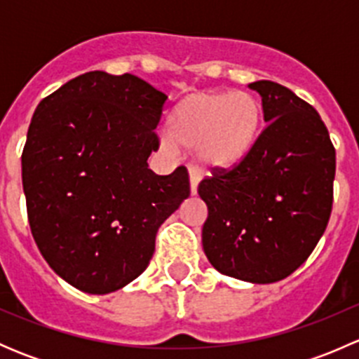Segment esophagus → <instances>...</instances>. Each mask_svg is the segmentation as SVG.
Masks as SVG:
<instances>
[{"label": "esophagus", "instance_id": "34e87169", "mask_svg": "<svg viewBox=\"0 0 359 359\" xmlns=\"http://www.w3.org/2000/svg\"><path fill=\"white\" fill-rule=\"evenodd\" d=\"M198 184H200V177H198L196 172H193V170H191L189 172V189H191V194H193V196H196L198 194Z\"/></svg>", "mask_w": 359, "mask_h": 359}]
</instances>
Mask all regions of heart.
I'll return each instance as SVG.
<instances>
[{"label": "heart", "mask_w": 359, "mask_h": 359, "mask_svg": "<svg viewBox=\"0 0 359 359\" xmlns=\"http://www.w3.org/2000/svg\"><path fill=\"white\" fill-rule=\"evenodd\" d=\"M264 109L248 92H198L180 100L168 116L173 144L194 147L205 173H227L243 165L262 132Z\"/></svg>", "instance_id": "heart-1"}]
</instances>
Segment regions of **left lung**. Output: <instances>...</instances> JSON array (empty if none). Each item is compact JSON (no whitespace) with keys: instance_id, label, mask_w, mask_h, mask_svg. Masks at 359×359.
Returning <instances> with one entry per match:
<instances>
[{"instance_id":"obj_1","label":"left lung","mask_w":359,"mask_h":359,"mask_svg":"<svg viewBox=\"0 0 359 359\" xmlns=\"http://www.w3.org/2000/svg\"><path fill=\"white\" fill-rule=\"evenodd\" d=\"M264 121L255 149L236 170L205 179L201 241L219 273L255 285L290 276L327 229L335 149L313 106L280 83L260 79Z\"/></svg>"}]
</instances>
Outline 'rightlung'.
I'll return each mask as SVG.
<instances>
[{"instance_id": "right-lung-1", "label": "right lung", "mask_w": 359, "mask_h": 359, "mask_svg": "<svg viewBox=\"0 0 359 359\" xmlns=\"http://www.w3.org/2000/svg\"><path fill=\"white\" fill-rule=\"evenodd\" d=\"M166 95L133 74L90 71L36 107L22 153L32 238L78 290L106 295L144 273L163 222L189 196L184 166L147 159Z\"/></svg>"}]
</instances>
